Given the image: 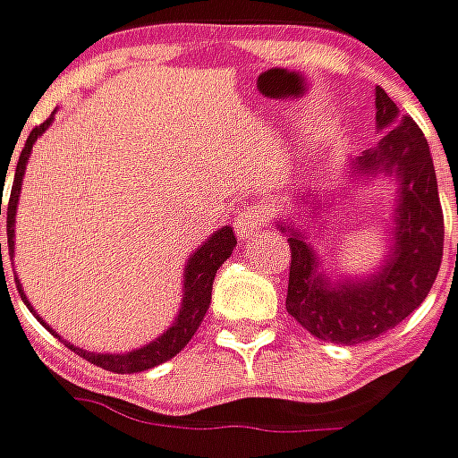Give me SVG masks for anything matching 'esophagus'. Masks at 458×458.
Wrapping results in <instances>:
<instances>
[{
  "label": "esophagus",
  "mask_w": 458,
  "mask_h": 458,
  "mask_svg": "<svg viewBox=\"0 0 458 458\" xmlns=\"http://www.w3.org/2000/svg\"><path fill=\"white\" fill-rule=\"evenodd\" d=\"M234 226H237L239 237H250L267 226V214L259 206H247L234 216Z\"/></svg>",
  "instance_id": "obj_1"
}]
</instances>
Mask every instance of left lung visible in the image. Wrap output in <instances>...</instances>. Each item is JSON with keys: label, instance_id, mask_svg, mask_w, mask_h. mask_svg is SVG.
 <instances>
[{"label": "left lung", "instance_id": "1", "mask_svg": "<svg viewBox=\"0 0 458 458\" xmlns=\"http://www.w3.org/2000/svg\"><path fill=\"white\" fill-rule=\"evenodd\" d=\"M375 106L377 127L388 130L375 150L354 160V170L361 175L382 173L397 181L393 252L379 273L357 280L321 275L318 255L306 234L293 224H277L288 232L291 244L288 313L321 342L346 346L372 342L408 318L426 301L444 255V211L428 142L382 89L375 91Z\"/></svg>", "mask_w": 458, "mask_h": 458}]
</instances>
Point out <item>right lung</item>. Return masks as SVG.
Returning <instances> with one entry per match:
<instances>
[{
    "label": "right lung",
    "instance_id": "add662e5",
    "mask_svg": "<svg viewBox=\"0 0 458 458\" xmlns=\"http://www.w3.org/2000/svg\"><path fill=\"white\" fill-rule=\"evenodd\" d=\"M53 116L45 119L40 127H35L30 137H27L25 148L20 152V160H17V170H14V181H12V191H9V201L4 207L1 206L2 191L4 185L0 188V214L4 208L7 214V244H9V259L14 255V214H17V201H20V188H22V175H25V165L30 160V152H32V145L40 134L50 127ZM4 178V175H2ZM237 244V237L232 232V226H224L219 232H214L211 237L203 242L201 247L188 257V265H185L183 273V303H181V310L175 316L173 326L167 328L163 336H157L155 342L145 344L134 352H124V354H94V352H83L79 346L65 342V346L71 352L81 354L86 361L97 364L101 369H109V372H116V375H132V372H145V369H152L163 361L173 360L185 344L191 342V336L196 334V328L201 326L203 316L208 310V303H211V288H214V277H216V270L221 265L229 259L232 250ZM0 265H2V244H0ZM17 283V291H20V298L25 301V306L32 310L30 301L25 298V293L20 288V280L14 277ZM35 313V310H32ZM35 318L45 326V321L35 313ZM50 328V326H47ZM53 331V328H50ZM55 334V331H53ZM58 336V334H55Z\"/></svg>",
    "mask_w": 458,
    "mask_h": 458
}]
</instances>
